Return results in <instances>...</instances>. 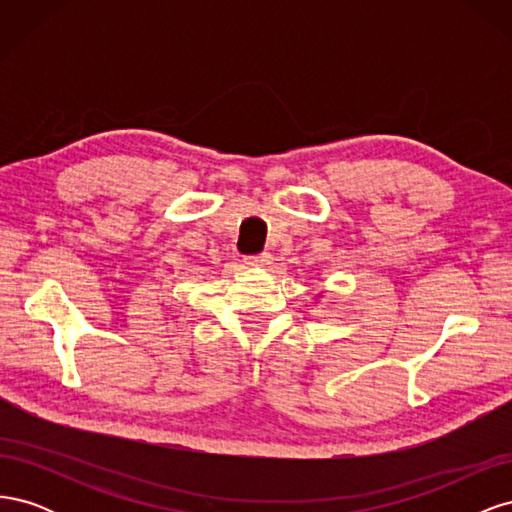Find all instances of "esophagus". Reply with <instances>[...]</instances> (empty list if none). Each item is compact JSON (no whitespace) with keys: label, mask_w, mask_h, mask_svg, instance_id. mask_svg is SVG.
Returning <instances> with one entry per match:
<instances>
[{"label":"esophagus","mask_w":512,"mask_h":512,"mask_svg":"<svg viewBox=\"0 0 512 512\" xmlns=\"http://www.w3.org/2000/svg\"><path fill=\"white\" fill-rule=\"evenodd\" d=\"M271 254L269 252H262V254H254V256H245V265L250 267H267L271 265Z\"/></svg>","instance_id":"1"}]
</instances>
